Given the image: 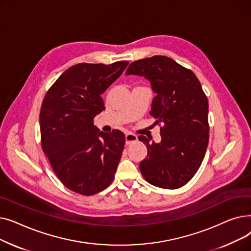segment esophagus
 Instances as JSON below:
<instances>
[{
  "label": "esophagus",
  "mask_w": 251,
  "mask_h": 251,
  "mask_svg": "<svg viewBox=\"0 0 251 251\" xmlns=\"http://www.w3.org/2000/svg\"><path fill=\"white\" fill-rule=\"evenodd\" d=\"M136 140H137V136H136L135 134H132V133H127V134L125 135V142H126L127 146H128V144H131V143L135 142Z\"/></svg>",
  "instance_id": "obj_1"
}]
</instances>
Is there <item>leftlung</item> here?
<instances>
[{
  "label": "left lung",
  "instance_id": "8db88e82",
  "mask_svg": "<svg viewBox=\"0 0 251 251\" xmlns=\"http://www.w3.org/2000/svg\"><path fill=\"white\" fill-rule=\"evenodd\" d=\"M125 74L151 82L155 97L150 114L163 124L159 143L139 136L148 148L139 164L142 176L156 187H182L200 169L208 144V102L200 80L166 56L131 63Z\"/></svg>",
  "mask_w": 251,
  "mask_h": 251
}]
</instances>
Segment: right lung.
Returning a JSON list of instances; mask_svg holds the SVG:
<instances>
[{
	"label": "right lung",
	"mask_w": 251,
	"mask_h": 251,
	"mask_svg": "<svg viewBox=\"0 0 251 251\" xmlns=\"http://www.w3.org/2000/svg\"><path fill=\"white\" fill-rule=\"evenodd\" d=\"M127 65H74L44 99L39 115L43 151L61 182L79 194L92 195L108 187L121 160L124 133H104L92 121L104 110L101 95Z\"/></svg>",
	"instance_id": "right-lung-1"
}]
</instances>
